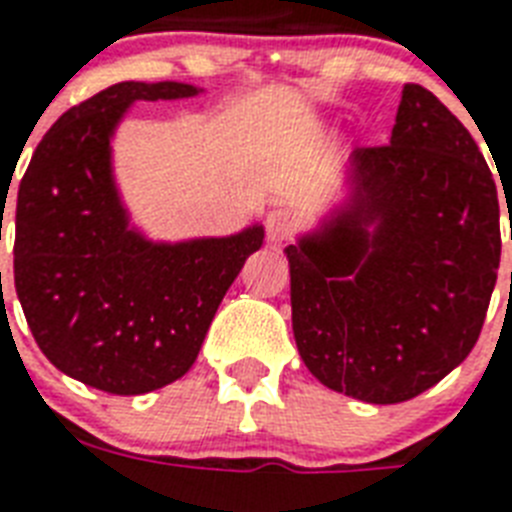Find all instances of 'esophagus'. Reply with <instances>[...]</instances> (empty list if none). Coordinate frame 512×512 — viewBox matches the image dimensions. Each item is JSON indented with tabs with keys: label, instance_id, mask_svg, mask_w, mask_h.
<instances>
[{
	"label": "esophagus",
	"instance_id": "34e87169",
	"mask_svg": "<svg viewBox=\"0 0 512 512\" xmlns=\"http://www.w3.org/2000/svg\"><path fill=\"white\" fill-rule=\"evenodd\" d=\"M265 231H268V239L271 241H284L292 231V217H289L287 209H271L265 215Z\"/></svg>",
	"mask_w": 512,
	"mask_h": 512
}]
</instances>
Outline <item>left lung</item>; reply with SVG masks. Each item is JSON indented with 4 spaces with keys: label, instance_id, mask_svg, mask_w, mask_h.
<instances>
[{
    "label": "left lung",
    "instance_id": "obj_1",
    "mask_svg": "<svg viewBox=\"0 0 512 512\" xmlns=\"http://www.w3.org/2000/svg\"><path fill=\"white\" fill-rule=\"evenodd\" d=\"M500 249L476 140L433 92L404 84L388 146L356 148L340 201L284 249L300 358L366 404L420 396L476 345Z\"/></svg>",
    "mask_w": 512,
    "mask_h": 512
}]
</instances>
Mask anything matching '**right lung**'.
<instances>
[{"label": "right lung", "mask_w": 512, "mask_h": 512, "mask_svg": "<svg viewBox=\"0 0 512 512\" xmlns=\"http://www.w3.org/2000/svg\"><path fill=\"white\" fill-rule=\"evenodd\" d=\"M204 92L119 82L60 116L18 188L12 273L36 345L90 388L140 396L180 380L265 228L148 239L114 177V135L138 100Z\"/></svg>", "instance_id": "obj_1"}]
</instances>
